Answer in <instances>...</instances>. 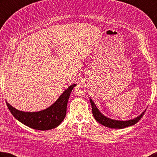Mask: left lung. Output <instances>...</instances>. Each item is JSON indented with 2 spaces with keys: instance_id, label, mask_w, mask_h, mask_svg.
I'll return each instance as SVG.
<instances>
[{
  "instance_id": "left-lung-1",
  "label": "left lung",
  "mask_w": 157,
  "mask_h": 157,
  "mask_svg": "<svg viewBox=\"0 0 157 157\" xmlns=\"http://www.w3.org/2000/svg\"><path fill=\"white\" fill-rule=\"evenodd\" d=\"M90 102L91 104V106H92V113L94 118L96 119L97 121H98L99 124H101L103 126L110 128H118V129H122V128H126L128 126H131L135 125V124L140 120L142 117L144 115L145 112L146 110H145L143 113H142L140 115L132 119H130V120L126 121H120V120H115V119H112L110 118H108L107 117L104 116L100 111L99 110L98 107L94 103L92 99L90 98Z\"/></svg>"
}]
</instances>
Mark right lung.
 <instances>
[{
	"instance_id": "add662e5",
	"label": "right lung",
	"mask_w": 157,
	"mask_h": 157,
	"mask_svg": "<svg viewBox=\"0 0 157 157\" xmlns=\"http://www.w3.org/2000/svg\"><path fill=\"white\" fill-rule=\"evenodd\" d=\"M75 86V84L71 85L51 106L38 112H24L16 109L7 101L6 104L14 117L25 126L38 130H51L58 127L66 117L68 100Z\"/></svg>"
}]
</instances>
